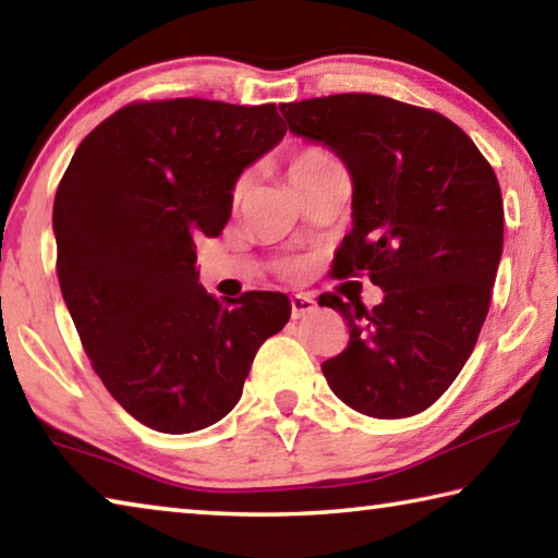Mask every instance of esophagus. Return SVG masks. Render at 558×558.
I'll return each instance as SVG.
<instances>
[{"label": "esophagus", "mask_w": 558, "mask_h": 558, "mask_svg": "<svg viewBox=\"0 0 558 558\" xmlns=\"http://www.w3.org/2000/svg\"><path fill=\"white\" fill-rule=\"evenodd\" d=\"M317 302L313 300V295H305V292H298V295L290 298V315L292 319H300L310 313H315Z\"/></svg>", "instance_id": "obj_1"}]
</instances>
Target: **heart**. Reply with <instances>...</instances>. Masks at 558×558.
Listing matches in <instances>:
<instances>
[{
    "label": "heart",
    "instance_id": "obj_1",
    "mask_svg": "<svg viewBox=\"0 0 558 558\" xmlns=\"http://www.w3.org/2000/svg\"><path fill=\"white\" fill-rule=\"evenodd\" d=\"M339 165L337 157L329 153L327 147H319V145H305V147H298L295 153L290 155L288 159V177L292 186H300L302 182H307L310 177H315L317 172H323L327 167H335ZM245 192H248V177L241 174L239 179L233 182L231 189V202L233 206H239L245 199ZM305 268V263L302 260H288L286 263V270L288 272H300Z\"/></svg>",
    "mask_w": 558,
    "mask_h": 558
}]
</instances>
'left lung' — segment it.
<instances>
[{"label": "left lung", "instance_id": "8db88e82", "mask_svg": "<svg viewBox=\"0 0 558 558\" xmlns=\"http://www.w3.org/2000/svg\"><path fill=\"white\" fill-rule=\"evenodd\" d=\"M290 132L327 145L354 182V226L335 276H369L372 310L323 292L349 327L323 374L372 418L426 411L477 344L502 258L505 206L495 169L456 122L409 102L342 93L280 106Z\"/></svg>", "mask_w": 558, "mask_h": 558}]
</instances>
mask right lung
<instances>
[{"instance_id":"right-lung-1","label":"right lung","mask_w":558,"mask_h":558,"mask_svg":"<svg viewBox=\"0 0 558 558\" xmlns=\"http://www.w3.org/2000/svg\"><path fill=\"white\" fill-rule=\"evenodd\" d=\"M272 102L140 100L88 132L56 189V272L112 399L159 433H194L241 399L290 319L282 292L204 290L194 235H219L233 182L286 135Z\"/></svg>"}]
</instances>
